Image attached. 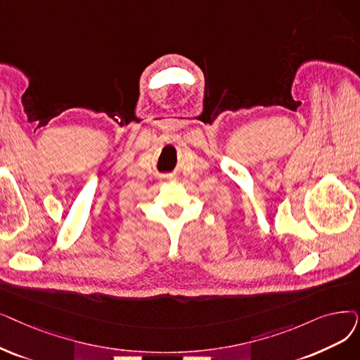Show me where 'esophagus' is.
Listing matches in <instances>:
<instances>
[{
    "label": "esophagus",
    "mask_w": 360,
    "mask_h": 360,
    "mask_svg": "<svg viewBox=\"0 0 360 360\" xmlns=\"http://www.w3.org/2000/svg\"><path fill=\"white\" fill-rule=\"evenodd\" d=\"M165 179H172V176H170V175H166V176H165Z\"/></svg>",
    "instance_id": "34e87169"
}]
</instances>
